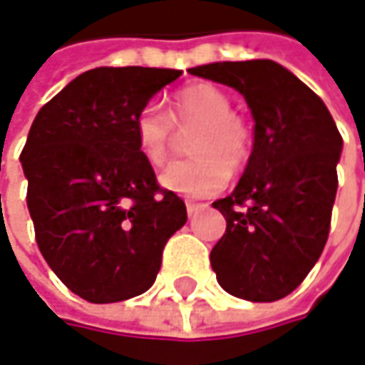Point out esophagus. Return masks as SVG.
I'll return each mask as SVG.
<instances>
[{
	"mask_svg": "<svg viewBox=\"0 0 365 365\" xmlns=\"http://www.w3.org/2000/svg\"><path fill=\"white\" fill-rule=\"evenodd\" d=\"M207 205H198V202H185V209H187V215H196L198 211H202Z\"/></svg>",
	"mask_w": 365,
	"mask_h": 365,
	"instance_id": "1",
	"label": "esophagus"
}]
</instances>
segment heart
I'll return each instance as SVG.
<instances>
[{
  "mask_svg": "<svg viewBox=\"0 0 365 365\" xmlns=\"http://www.w3.org/2000/svg\"><path fill=\"white\" fill-rule=\"evenodd\" d=\"M232 108V100L215 85L196 83L171 98V118L156 106L138 113L133 120L135 144L152 167L167 160L173 135L171 120L180 127L199 123L190 138V152L196 156L173 163L160 173L165 190L190 198L213 196L227 183L230 169L236 171L249 160L252 133Z\"/></svg>",
  "mask_w": 365,
  "mask_h": 365,
  "instance_id": "1",
  "label": "heart"
}]
</instances>
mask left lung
<instances>
[{
  "mask_svg": "<svg viewBox=\"0 0 365 365\" xmlns=\"http://www.w3.org/2000/svg\"><path fill=\"white\" fill-rule=\"evenodd\" d=\"M187 73L234 87L255 120L240 182L213 202L227 227L211 267L232 297L278 301L305 280L326 247L343 138L322 98L274 60L213 62Z\"/></svg>",
  "mask_w": 365,
  "mask_h": 365,
  "instance_id": "8db88e82",
  "label": "left lung"
}]
</instances>
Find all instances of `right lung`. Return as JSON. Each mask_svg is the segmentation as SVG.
<instances>
[{"instance_id":"add662e5","label":"right lung","mask_w":365,"mask_h":365,"mask_svg":"<svg viewBox=\"0 0 365 365\" xmlns=\"http://www.w3.org/2000/svg\"><path fill=\"white\" fill-rule=\"evenodd\" d=\"M175 68L100 66L37 113L24 150L26 205L51 272L89 303L146 292L167 240L187 221L135 144L133 120Z\"/></svg>"}]
</instances>
